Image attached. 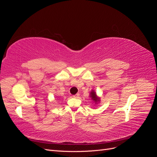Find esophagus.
Here are the masks:
<instances>
[{
  "label": "esophagus",
  "mask_w": 157,
  "mask_h": 157,
  "mask_svg": "<svg viewBox=\"0 0 157 157\" xmlns=\"http://www.w3.org/2000/svg\"><path fill=\"white\" fill-rule=\"evenodd\" d=\"M79 96H80V94H79L78 93H77V94H76L75 95H74V96H73V98H78Z\"/></svg>",
  "instance_id": "1"
}]
</instances>
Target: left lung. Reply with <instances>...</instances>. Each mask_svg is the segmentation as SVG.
<instances>
[{
    "label": "left lung",
    "instance_id": "left-lung-1",
    "mask_svg": "<svg viewBox=\"0 0 157 157\" xmlns=\"http://www.w3.org/2000/svg\"><path fill=\"white\" fill-rule=\"evenodd\" d=\"M90 97L92 98V100H94L96 103L97 101H99V99L96 97V92H95L94 91H92L91 92H90Z\"/></svg>",
    "mask_w": 157,
    "mask_h": 157
}]
</instances>
